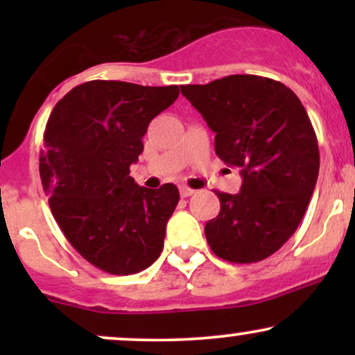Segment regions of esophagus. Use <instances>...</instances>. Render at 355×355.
Returning a JSON list of instances; mask_svg holds the SVG:
<instances>
[{"mask_svg": "<svg viewBox=\"0 0 355 355\" xmlns=\"http://www.w3.org/2000/svg\"><path fill=\"white\" fill-rule=\"evenodd\" d=\"M195 193V190L193 189H190V187H187V185H182L180 187V195L183 198H187V197H191V195Z\"/></svg>", "mask_w": 355, "mask_h": 355, "instance_id": "esophagus-1", "label": "esophagus"}]
</instances>
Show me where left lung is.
<instances>
[{
    "label": "left lung",
    "mask_w": 355,
    "mask_h": 355,
    "mask_svg": "<svg viewBox=\"0 0 355 355\" xmlns=\"http://www.w3.org/2000/svg\"><path fill=\"white\" fill-rule=\"evenodd\" d=\"M180 89L215 133L220 160L242 175L239 193L215 191L220 211L207 222V242L223 260L260 262L294 235L315 189L320 158L311 118L291 88L263 76Z\"/></svg>",
    "instance_id": "obj_1"
}]
</instances>
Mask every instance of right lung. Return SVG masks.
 <instances>
[{"instance_id": "add662e5", "label": "right lung", "mask_w": 355, "mask_h": 355, "mask_svg": "<svg viewBox=\"0 0 355 355\" xmlns=\"http://www.w3.org/2000/svg\"><path fill=\"white\" fill-rule=\"evenodd\" d=\"M178 87L93 80L61 98L48 118L40 177L56 223L100 270L130 275L164 250L178 189L137 185L130 165L144 152L150 121L178 98Z\"/></svg>"}]
</instances>
